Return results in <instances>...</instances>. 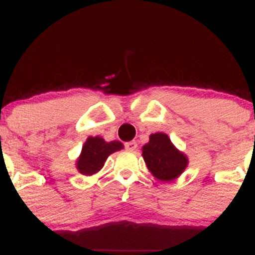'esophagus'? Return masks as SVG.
I'll use <instances>...</instances> for the list:
<instances>
[{"mask_svg":"<svg viewBox=\"0 0 255 255\" xmlns=\"http://www.w3.org/2000/svg\"><path fill=\"white\" fill-rule=\"evenodd\" d=\"M125 147H126V150H128V151H134V150H135V148L137 147V144H136L135 141L126 142Z\"/></svg>","mask_w":255,"mask_h":255,"instance_id":"obj_1","label":"esophagus"}]
</instances>
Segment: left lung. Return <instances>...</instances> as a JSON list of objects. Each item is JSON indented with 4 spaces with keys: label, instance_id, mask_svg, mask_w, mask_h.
<instances>
[{
    "label": "left lung",
    "instance_id": "8db88e82",
    "mask_svg": "<svg viewBox=\"0 0 255 255\" xmlns=\"http://www.w3.org/2000/svg\"><path fill=\"white\" fill-rule=\"evenodd\" d=\"M142 157L148 170L160 181L175 180L188 163L187 157L177 151L169 136L163 133L152 134L148 144L142 147Z\"/></svg>",
    "mask_w": 255,
    "mask_h": 255
}]
</instances>
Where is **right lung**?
Masks as SVG:
<instances>
[{
	"label": "right lung",
	"instance_id": "add662e5",
	"mask_svg": "<svg viewBox=\"0 0 255 255\" xmlns=\"http://www.w3.org/2000/svg\"><path fill=\"white\" fill-rule=\"evenodd\" d=\"M124 145L120 141H104L102 137L90 136L83 146L81 156L79 157L77 166L84 175H92L103 168L105 160L113 152L121 150Z\"/></svg>",
	"mask_w": 255,
	"mask_h": 255
}]
</instances>
